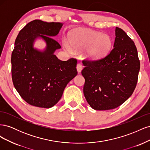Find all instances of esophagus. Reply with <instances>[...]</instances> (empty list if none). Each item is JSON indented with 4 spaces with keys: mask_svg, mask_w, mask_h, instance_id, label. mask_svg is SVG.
<instances>
[{
    "mask_svg": "<svg viewBox=\"0 0 150 150\" xmlns=\"http://www.w3.org/2000/svg\"><path fill=\"white\" fill-rule=\"evenodd\" d=\"M76 68H77V71H78V72L79 73V72H81V71H82V69H83L82 64H81V63H78V64H77Z\"/></svg>",
    "mask_w": 150,
    "mask_h": 150,
    "instance_id": "obj_1",
    "label": "esophagus"
}]
</instances>
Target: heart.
Masks as SVG:
<instances>
[{
  "label": "heart",
  "mask_w": 150,
  "mask_h": 150,
  "mask_svg": "<svg viewBox=\"0 0 150 150\" xmlns=\"http://www.w3.org/2000/svg\"><path fill=\"white\" fill-rule=\"evenodd\" d=\"M69 44L75 50H83L87 48L86 56L90 59L97 60L104 57L111 49L112 40L108 34L91 29H79L72 30L68 35ZM65 47L68 51L72 49L66 42Z\"/></svg>",
  "instance_id": "heart-1"
}]
</instances>
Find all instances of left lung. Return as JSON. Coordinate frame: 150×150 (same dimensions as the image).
<instances>
[{
  "instance_id": "obj_1",
  "label": "left lung",
  "mask_w": 150,
  "mask_h": 150,
  "mask_svg": "<svg viewBox=\"0 0 150 150\" xmlns=\"http://www.w3.org/2000/svg\"><path fill=\"white\" fill-rule=\"evenodd\" d=\"M115 34L114 47L106 56L96 61H83V92L95 110L120 106L137 86L140 69L137 47L122 29L116 27Z\"/></svg>"
}]
</instances>
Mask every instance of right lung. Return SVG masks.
<instances>
[{"mask_svg":"<svg viewBox=\"0 0 150 150\" xmlns=\"http://www.w3.org/2000/svg\"><path fill=\"white\" fill-rule=\"evenodd\" d=\"M62 25L34 20L20 30L15 40L11 56L12 82L21 98L32 106H54L60 100L68 83L78 74L76 59L64 61L54 54L61 46L52 37ZM38 37L47 42L42 52L33 47Z\"/></svg>","mask_w":150,"mask_h":150,"instance_id":"right-lung-1","label":"right lung"}]
</instances>
